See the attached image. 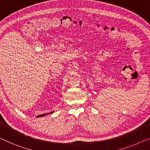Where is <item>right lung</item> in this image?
I'll use <instances>...</instances> for the list:
<instances>
[{
	"instance_id": "obj_1",
	"label": "right lung",
	"mask_w": 150,
	"mask_h": 150,
	"mask_svg": "<svg viewBox=\"0 0 150 150\" xmlns=\"http://www.w3.org/2000/svg\"><path fill=\"white\" fill-rule=\"evenodd\" d=\"M53 112H51L50 113H47V114H40V115H38V116H36V118H38V117H42V116H46V115H48V114H52Z\"/></svg>"
}]
</instances>
